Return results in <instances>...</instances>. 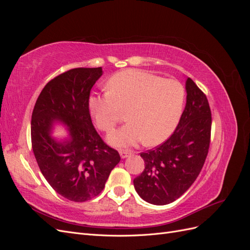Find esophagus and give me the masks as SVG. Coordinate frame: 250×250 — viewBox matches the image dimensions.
<instances>
[{"label":"esophagus","instance_id":"1","mask_svg":"<svg viewBox=\"0 0 250 250\" xmlns=\"http://www.w3.org/2000/svg\"><path fill=\"white\" fill-rule=\"evenodd\" d=\"M132 154V152L131 151H129V150H126V149H122L120 151V155H121V157L122 158H126V157H128L129 155H131Z\"/></svg>","mask_w":250,"mask_h":250}]
</instances>
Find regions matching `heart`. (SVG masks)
I'll list each match as a JSON object with an SVG mask.
<instances>
[{
    "label": "heart",
    "mask_w": 250,
    "mask_h": 250,
    "mask_svg": "<svg viewBox=\"0 0 250 250\" xmlns=\"http://www.w3.org/2000/svg\"><path fill=\"white\" fill-rule=\"evenodd\" d=\"M106 88V94L89 97L88 107L96 125L104 132H109L121 111L126 110L128 123L108 137L112 145L132 146L143 140L146 145H156L169 138L179 122L185 88L175 80L126 70L113 75Z\"/></svg>",
    "instance_id": "b5f03b06"
}]
</instances>
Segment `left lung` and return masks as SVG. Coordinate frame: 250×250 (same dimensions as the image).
<instances>
[{"label":"left lung","instance_id":"obj_1","mask_svg":"<svg viewBox=\"0 0 250 250\" xmlns=\"http://www.w3.org/2000/svg\"><path fill=\"white\" fill-rule=\"evenodd\" d=\"M187 104L176 129L154 149L142 152L145 169L135 177V191L145 201L165 206L190 188L208 153L211 112L208 98L196 83L186 82Z\"/></svg>","mask_w":250,"mask_h":250}]
</instances>
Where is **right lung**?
<instances>
[{
    "label": "right lung",
    "mask_w": 250,
    "mask_h": 250,
    "mask_svg": "<svg viewBox=\"0 0 250 250\" xmlns=\"http://www.w3.org/2000/svg\"><path fill=\"white\" fill-rule=\"evenodd\" d=\"M102 73V67H77L58 75L44 85L32 112L31 143L37 165L49 185L75 202L99 195L121 161L90 119V89ZM57 119L70 132V139L62 143L49 135Z\"/></svg>",
    "instance_id": "1"
}]
</instances>
